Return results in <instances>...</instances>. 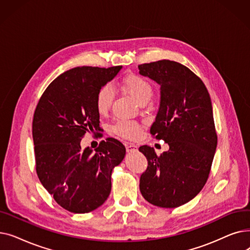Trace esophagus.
<instances>
[{"label": "esophagus", "instance_id": "34e87169", "mask_svg": "<svg viewBox=\"0 0 250 250\" xmlns=\"http://www.w3.org/2000/svg\"><path fill=\"white\" fill-rule=\"evenodd\" d=\"M137 146L135 144H130V143H125V149L127 152H133V151H137Z\"/></svg>", "mask_w": 250, "mask_h": 250}]
</instances>
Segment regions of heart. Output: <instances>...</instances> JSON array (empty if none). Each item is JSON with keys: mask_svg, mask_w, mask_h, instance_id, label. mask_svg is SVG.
Instances as JSON below:
<instances>
[{"mask_svg": "<svg viewBox=\"0 0 250 250\" xmlns=\"http://www.w3.org/2000/svg\"><path fill=\"white\" fill-rule=\"evenodd\" d=\"M122 88L134 97L140 104L147 103L153 96V87L144 77L136 74L126 76L123 82ZM114 99V92L110 85L102 86L96 95L95 105L98 113L104 114L108 111ZM113 133L124 139L134 140L141 134V125L132 121H120L113 126Z\"/></svg>", "mask_w": 250, "mask_h": 250, "instance_id": "1", "label": "heart"}]
</instances>
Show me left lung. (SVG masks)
<instances>
[{"instance_id":"8db88e82","label":"left lung","mask_w":250,"mask_h":250,"mask_svg":"<svg viewBox=\"0 0 250 250\" xmlns=\"http://www.w3.org/2000/svg\"><path fill=\"white\" fill-rule=\"evenodd\" d=\"M138 67L160 85V107L150 133L169 145L160 156L147 145L140 147L148 160L140 190L154 206L176 208L202 190L211 170L218 141L211 97L201 79L177 62Z\"/></svg>"}]
</instances>
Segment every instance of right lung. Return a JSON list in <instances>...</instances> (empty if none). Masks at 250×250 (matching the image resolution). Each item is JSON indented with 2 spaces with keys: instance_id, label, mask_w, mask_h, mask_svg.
Masks as SVG:
<instances>
[{
  "instance_id": "right-lung-1",
  "label": "right lung",
  "mask_w": 250,
  "mask_h": 250,
  "mask_svg": "<svg viewBox=\"0 0 250 250\" xmlns=\"http://www.w3.org/2000/svg\"><path fill=\"white\" fill-rule=\"evenodd\" d=\"M122 68L71 69L48 85L37 103L32 122L36 173L69 212L89 213L106 201L112 169L125 158V146L113 138L101 141L95 152L80 145L86 133L99 136L97 92Z\"/></svg>"
}]
</instances>
